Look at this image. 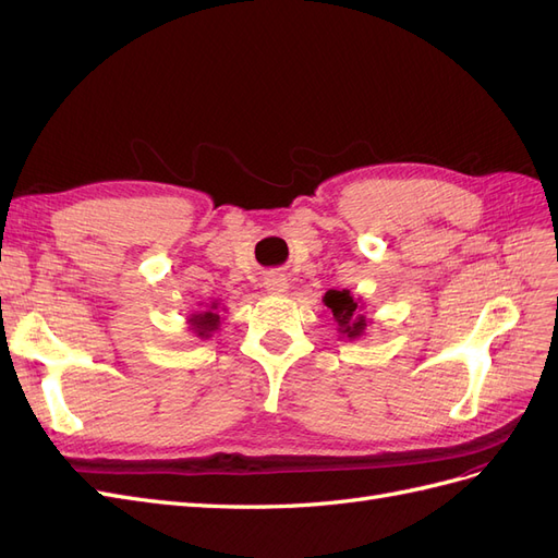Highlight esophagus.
<instances>
[{
  "mask_svg": "<svg viewBox=\"0 0 558 558\" xmlns=\"http://www.w3.org/2000/svg\"><path fill=\"white\" fill-rule=\"evenodd\" d=\"M286 289H289V279H286L283 275L275 272V275H267V277H265V291H267V293L281 295V293H286Z\"/></svg>",
  "mask_w": 558,
  "mask_h": 558,
  "instance_id": "esophagus-1",
  "label": "esophagus"
}]
</instances>
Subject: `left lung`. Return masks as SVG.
<instances>
[{
    "instance_id": "obj_1",
    "label": "left lung",
    "mask_w": 558,
    "mask_h": 558,
    "mask_svg": "<svg viewBox=\"0 0 558 558\" xmlns=\"http://www.w3.org/2000/svg\"><path fill=\"white\" fill-rule=\"evenodd\" d=\"M324 302L332 312L337 326H340V332L351 337V340H356L367 326L365 316L359 310V302L349 295V291H328Z\"/></svg>"
}]
</instances>
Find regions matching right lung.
<instances>
[{"label": "right lung", "mask_w": 558, "mask_h": 558, "mask_svg": "<svg viewBox=\"0 0 558 558\" xmlns=\"http://www.w3.org/2000/svg\"><path fill=\"white\" fill-rule=\"evenodd\" d=\"M211 310H216V305H211ZM191 320H193L195 332L199 337H209V332L218 328V320L221 318H218V314H214V312H202V314H195Z\"/></svg>", "instance_id": "add662e5"}]
</instances>
